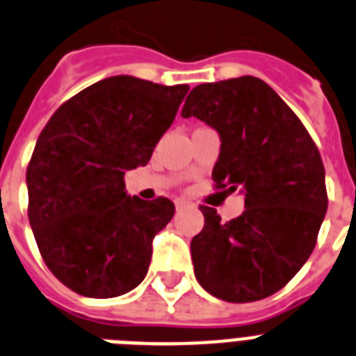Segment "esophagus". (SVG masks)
<instances>
[{
  "label": "esophagus",
  "instance_id": "34e87169",
  "mask_svg": "<svg viewBox=\"0 0 356 356\" xmlns=\"http://www.w3.org/2000/svg\"><path fill=\"white\" fill-rule=\"evenodd\" d=\"M188 204H190V201H186V199H183V197L175 199V208H177V210H181V208H186Z\"/></svg>",
  "mask_w": 356,
  "mask_h": 356
}]
</instances>
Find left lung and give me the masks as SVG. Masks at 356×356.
<instances>
[{
    "mask_svg": "<svg viewBox=\"0 0 356 356\" xmlns=\"http://www.w3.org/2000/svg\"><path fill=\"white\" fill-rule=\"evenodd\" d=\"M184 118L197 117L221 137L216 188H243L245 212L221 221L199 207L203 230L192 239L195 278L232 303L278 293L313 252L327 212L325 170L294 111L256 76L201 83L186 97Z\"/></svg>",
    "mask_w": 356,
    "mask_h": 356,
    "instance_id": "left-lung-1",
    "label": "left lung"
}]
</instances>
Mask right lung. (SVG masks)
<instances>
[{
	"instance_id": "add662e5",
	"label": "right lung",
	"mask_w": 356,
	"mask_h": 356,
	"mask_svg": "<svg viewBox=\"0 0 356 356\" xmlns=\"http://www.w3.org/2000/svg\"><path fill=\"white\" fill-rule=\"evenodd\" d=\"M188 86L111 76L49 118L27 166L29 223L49 270L88 298L143 282L152 241L172 221L168 197H129L124 173L146 166Z\"/></svg>"
}]
</instances>
